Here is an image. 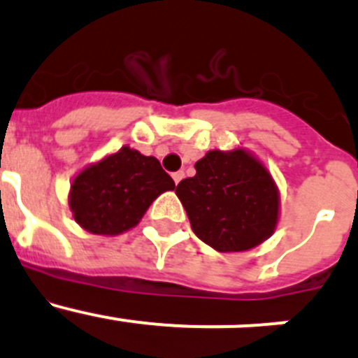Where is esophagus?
<instances>
[{
	"instance_id": "obj_1",
	"label": "esophagus",
	"mask_w": 358,
	"mask_h": 358,
	"mask_svg": "<svg viewBox=\"0 0 358 358\" xmlns=\"http://www.w3.org/2000/svg\"><path fill=\"white\" fill-rule=\"evenodd\" d=\"M183 178H185V173H183V171H176V173H173V180H175L176 185H178V183L182 182Z\"/></svg>"
}]
</instances>
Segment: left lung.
I'll return each mask as SVG.
<instances>
[{
  "label": "left lung",
  "instance_id": "left-lung-1",
  "mask_svg": "<svg viewBox=\"0 0 358 358\" xmlns=\"http://www.w3.org/2000/svg\"><path fill=\"white\" fill-rule=\"evenodd\" d=\"M194 234L220 252H243L275 232L280 194L272 173L244 147L209 150L176 187Z\"/></svg>",
  "mask_w": 358,
  "mask_h": 358
}]
</instances>
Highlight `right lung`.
Returning <instances> with one entry per match:
<instances>
[{
	"label": "right lung",
	"mask_w": 358,
	"mask_h": 358,
	"mask_svg": "<svg viewBox=\"0 0 358 358\" xmlns=\"http://www.w3.org/2000/svg\"><path fill=\"white\" fill-rule=\"evenodd\" d=\"M173 189L175 182L156 157L124 145L74 176L69 209L86 232L112 237L138 225L149 206Z\"/></svg>",
	"instance_id": "1"
}]
</instances>
